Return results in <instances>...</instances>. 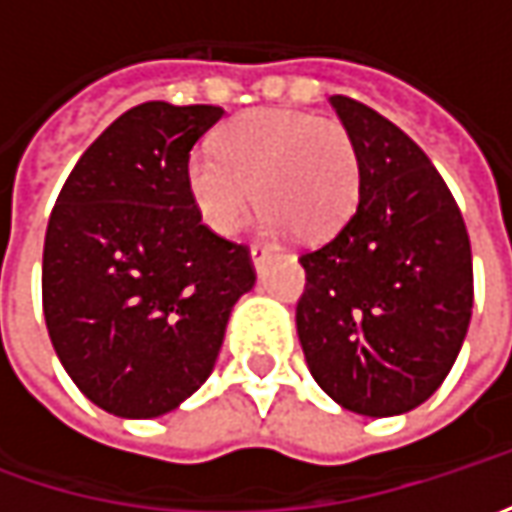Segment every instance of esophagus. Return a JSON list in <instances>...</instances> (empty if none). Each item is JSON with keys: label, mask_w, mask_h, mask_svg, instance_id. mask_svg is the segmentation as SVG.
Returning <instances> with one entry per match:
<instances>
[{"label": "esophagus", "mask_w": 512, "mask_h": 512, "mask_svg": "<svg viewBox=\"0 0 512 512\" xmlns=\"http://www.w3.org/2000/svg\"><path fill=\"white\" fill-rule=\"evenodd\" d=\"M250 259H253V267H256V270H262L267 259H270V250H267L265 245H253L250 247Z\"/></svg>", "instance_id": "34e87169"}]
</instances>
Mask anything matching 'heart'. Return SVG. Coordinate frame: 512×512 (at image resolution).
<instances>
[{
  "label": "heart",
  "mask_w": 512,
  "mask_h": 512,
  "mask_svg": "<svg viewBox=\"0 0 512 512\" xmlns=\"http://www.w3.org/2000/svg\"><path fill=\"white\" fill-rule=\"evenodd\" d=\"M187 193L219 236L236 233L259 199L262 227L327 239L359 202V150L339 119L299 110H247L216 133L213 150H193Z\"/></svg>",
  "instance_id": "obj_1"
}]
</instances>
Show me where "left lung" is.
Here are the masks:
<instances>
[{"mask_svg": "<svg viewBox=\"0 0 512 512\" xmlns=\"http://www.w3.org/2000/svg\"><path fill=\"white\" fill-rule=\"evenodd\" d=\"M362 187L344 227L302 253L296 330L316 384L344 410L399 416L427 402L462 350L473 256L462 210L424 150L356 99L330 96Z\"/></svg>", "mask_w": 512, "mask_h": 512, "instance_id": "8db88e82", "label": "left lung"}]
</instances>
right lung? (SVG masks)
I'll return each instance as SVG.
<instances>
[{
	"instance_id": "right-lung-1",
	"label": "right lung",
	"mask_w": 512,
	"mask_h": 512,
	"mask_svg": "<svg viewBox=\"0 0 512 512\" xmlns=\"http://www.w3.org/2000/svg\"><path fill=\"white\" fill-rule=\"evenodd\" d=\"M213 105L145 102L70 170L50 213L42 307L73 384L122 419L176 410L213 373L230 310L256 285L247 247L216 236L187 193Z\"/></svg>"
}]
</instances>
